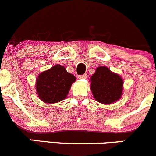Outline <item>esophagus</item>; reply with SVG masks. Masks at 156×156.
Returning <instances> with one entry per match:
<instances>
[{"instance_id":"1","label":"esophagus","mask_w":156,"mask_h":156,"mask_svg":"<svg viewBox=\"0 0 156 156\" xmlns=\"http://www.w3.org/2000/svg\"><path fill=\"white\" fill-rule=\"evenodd\" d=\"M87 74H83V75H81V76H78V78H79L80 80H84V79H87Z\"/></svg>"}]
</instances>
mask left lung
<instances>
[{
	"label": "left lung",
	"mask_w": 156,
	"mask_h": 156,
	"mask_svg": "<svg viewBox=\"0 0 156 156\" xmlns=\"http://www.w3.org/2000/svg\"><path fill=\"white\" fill-rule=\"evenodd\" d=\"M90 89L96 101L112 104L119 100L123 91V80L107 66H100L90 77Z\"/></svg>",
	"instance_id": "left-lung-1"
}]
</instances>
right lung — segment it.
<instances>
[{
  "instance_id": "add662e5",
  "label": "right lung",
  "mask_w": 156,
  "mask_h": 156,
  "mask_svg": "<svg viewBox=\"0 0 156 156\" xmlns=\"http://www.w3.org/2000/svg\"><path fill=\"white\" fill-rule=\"evenodd\" d=\"M76 77L64 66L57 64L41 72L36 79V91L39 99L47 104L57 103L67 96Z\"/></svg>"
}]
</instances>
